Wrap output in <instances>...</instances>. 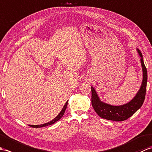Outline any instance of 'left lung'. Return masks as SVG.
<instances>
[{
  "mask_svg": "<svg viewBox=\"0 0 152 152\" xmlns=\"http://www.w3.org/2000/svg\"><path fill=\"white\" fill-rule=\"evenodd\" d=\"M137 50L140 57V63L142 69V82L136 95L129 102L119 106L109 104L102 101L96 90L92 86L91 87L92 106L101 118L115 121H124L133 115L143 104L146 96L148 74L146 68L144 65L142 54L138 48H137Z\"/></svg>",
  "mask_w": 152,
  "mask_h": 152,
  "instance_id": "1",
  "label": "left lung"
}]
</instances>
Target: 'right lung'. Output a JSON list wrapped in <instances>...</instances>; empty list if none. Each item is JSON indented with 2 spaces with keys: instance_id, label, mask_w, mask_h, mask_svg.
Segmentation results:
<instances>
[{
  "instance_id": "add662e5",
  "label": "right lung",
  "mask_w": 152,
  "mask_h": 152,
  "mask_svg": "<svg viewBox=\"0 0 152 152\" xmlns=\"http://www.w3.org/2000/svg\"><path fill=\"white\" fill-rule=\"evenodd\" d=\"M67 104H68V101H66V102L65 103V104H64V106H63V108L62 109V110H61L60 112V113L59 114H58V115L57 116V117L56 118H54L52 121H51L50 122L48 123H46V124H44L43 125H31V127H36V128H38V127H46V126H48V125H52L53 124H55L56 121H57L58 120H59V119L63 117V115H64V112H65L66 110V108L67 107Z\"/></svg>"
}]
</instances>
